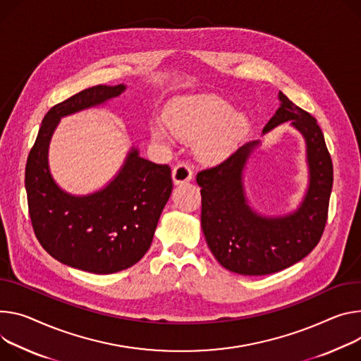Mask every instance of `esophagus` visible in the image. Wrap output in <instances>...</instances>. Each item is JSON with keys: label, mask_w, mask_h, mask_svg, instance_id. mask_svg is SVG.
<instances>
[{"label": "esophagus", "mask_w": 361, "mask_h": 361, "mask_svg": "<svg viewBox=\"0 0 361 361\" xmlns=\"http://www.w3.org/2000/svg\"><path fill=\"white\" fill-rule=\"evenodd\" d=\"M192 178V166L188 161H181L173 170V180L176 184L190 181Z\"/></svg>", "instance_id": "esophagus-1"}]
</instances>
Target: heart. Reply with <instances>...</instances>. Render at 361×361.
<instances>
[{
  "label": "heart",
  "mask_w": 361,
  "mask_h": 361,
  "mask_svg": "<svg viewBox=\"0 0 361 361\" xmlns=\"http://www.w3.org/2000/svg\"><path fill=\"white\" fill-rule=\"evenodd\" d=\"M231 105L216 94H195L181 97L166 112V123L171 133L183 140L202 135L197 141V154L206 161H217L231 154L236 140L245 128V118L229 114ZM155 142L169 140L161 125L149 128Z\"/></svg>",
  "instance_id": "heart-1"
}]
</instances>
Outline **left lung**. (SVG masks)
<instances>
[{
	"instance_id": "left-lung-1",
	"label": "left lung",
	"mask_w": 361,
	"mask_h": 361,
	"mask_svg": "<svg viewBox=\"0 0 361 361\" xmlns=\"http://www.w3.org/2000/svg\"><path fill=\"white\" fill-rule=\"evenodd\" d=\"M281 106L264 134L283 122L307 141L310 188L301 207L285 217H262L245 199L242 170L257 144H246L231 157L197 173L202 187V227L207 245L226 269L249 276L279 272L304 259L319 242L333 188V161L317 119L279 92Z\"/></svg>"
}]
</instances>
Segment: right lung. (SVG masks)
<instances>
[{
  "instance_id": "add662e5",
  "label": "right lung",
  "mask_w": 361,
  "mask_h": 361,
  "mask_svg": "<svg viewBox=\"0 0 361 361\" xmlns=\"http://www.w3.org/2000/svg\"><path fill=\"white\" fill-rule=\"evenodd\" d=\"M123 90V85H97L54 105L42 122L25 166L28 213L43 249L64 265L99 275L133 267L147 253L173 191L171 169L133 149L106 188L73 197L54 184L47 147L61 116L99 105Z\"/></svg>"
}]
</instances>
